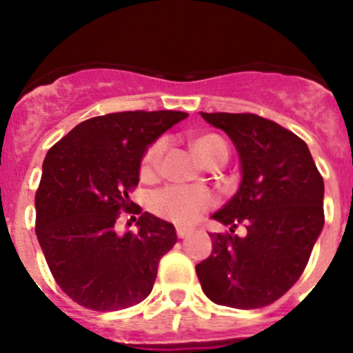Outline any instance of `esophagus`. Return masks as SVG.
I'll return each mask as SVG.
<instances>
[{
  "mask_svg": "<svg viewBox=\"0 0 353 353\" xmlns=\"http://www.w3.org/2000/svg\"><path fill=\"white\" fill-rule=\"evenodd\" d=\"M176 234H177V237H179V239H186V237H190L191 234H193V230L184 229V227H177Z\"/></svg>",
  "mask_w": 353,
  "mask_h": 353,
  "instance_id": "obj_1",
  "label": "esophagus"
}]
</instances>
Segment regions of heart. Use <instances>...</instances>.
Masks as SVG:
<instances>
[{
    "label": "heart",
    "mask_w": 353,
    "mask_h": 353,
    "mask_svg": "<svg viewBox=\"0 0 353 353\" xmlns=\"http://www.w3.org/2000/svg\"><path fill=\"white\" fill-rule=\"evenodd\" d=\"M163 140H157L145 152L141 159L140 172L141 176H152L159 169L160 159L163 154ZM191 147L196 157L203 163H223L229 157L227 143L219 134H199L193 138ZM215 205V198L206 190L184 186H167L157 191L152 196V208L163 219H169L179 225H191L198 222L199 216L208 208Z\"/></svg>",
    "instance_id": "heart-1"
}]
</instances>
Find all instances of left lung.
<instances>
[{
    "label": "left lung",
    "instance_id": "obj_1",
    "mask_svg": "<svg viewBox=\"0 0 353 353\" xmlns=\"http://www.w3.org/2000/svg\"><path fill=\"white\" fill-rule=\"evenodd\" d=\"M229 134L243 181L212 219L230 234H210L212 254L196 265L203 292L215 304L258 309L272 304L304 272L325 225V183L304 140L251 112H201ZM244 223L248 234H233Z\"/></svg>",
    "mask_w": 353,
    "mask_h": 353
}]
</instances>
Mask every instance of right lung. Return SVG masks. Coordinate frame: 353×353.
Here are the masks:
<instances>
[{
	"mask_svg": "<svg viewBox=\"0 0 353 353\" xmlns=\"http://www.w3.org/2000/svg\"><path fill=\"white\" fill-rule=\"evenodd\" d=\"M188 114L126 110L90 117L49 148L35 193V234L56 283L92 311H119L154 288L160 258L177 243L172 223L134 208L145 150ZM121 211L139 234L119 236ZM131 225V223H130Z\"/></svg>",
	"mask_w": 353,
	"mask_h": 353,
	"instance_id": "right-lung-1",
	"label": "right lung"
}]
</instances>
